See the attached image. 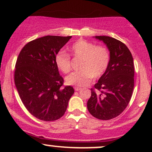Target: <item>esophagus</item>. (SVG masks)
I'll use <instances>...</instances> for the list:
<instances>
[{
  "mask_svg": "<svg viewBox=\"0 0 152 152\" xmlns=\"http://www.w3.org/2000/svg\"><path fill=\"white\" fill-rule=\"evenodd\" d=\"M81 89V88H80V87H75L74 88V90L76 91H80Z\"/></svg>",
  "mask_w": 152,
  "mask_h": 152,
  "instance_id": "obj_1",
  "label": "esophagus"
}]
</instances>
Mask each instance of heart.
Listing matches in <instances>:
<instances>
[{
	"label": "heart",
	"instance_id": "obj_1",
	"mask_svg": "<svg viewBox=\"0 0 152 152\" xmlns=\"http://www.w3.org/2000/svg\"><path fill=\"white\" fill-rule=\"evenodd\" d=\"M71 55L76 59H81L78 69L80 71L71 73L66 77L67 84L76 87L88 85L93 77L99 78L107 71L111 61L109 50L104 46L79 39L69 48ZM57 68L64 74L71 70V57L64 52H59L55 56Z\"/></svg>",
	"mask_w": 152,
	"mask_h": 152
}]
</instances>
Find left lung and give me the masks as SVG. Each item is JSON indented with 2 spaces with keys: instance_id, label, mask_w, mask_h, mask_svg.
<instances>
[{
  "instance_id": "1",
  "label": "left lung",
  "mask_w": 152,
  "mask_h": 152,
  "mask_svg": "<svg viewBox=\"0 0 152 152\" xmlns=\"http://www.w3.org/2000/svg\"><path fill=\"white\" fill-rule=\"evenodd\" d=\"M104 41L111 54L107 71L91 88L87 108L92 116L109 120L124 111L132 98L134 86V59L129 49L121 41L105 36H96Z\"/></svg>"
}]
</instances>
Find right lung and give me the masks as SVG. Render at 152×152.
<instances>
[{"instance_id":"right-lung-1","label":"right lung","mask_w":152,"mask_h":152,"mask_svg":"<svg viewBox=\"0 0 152 152\" xmlns=\"http://www.w3.org/2000/svg\"><path fill=\"white\" fill-rule=\"evenodd\" d=\"M71 36H46L33 40L19 53L14 71L15 84L26 109L33 116L52 121L64 116L74 93L64 86L55 56Z\"/></svg>"}]
</instances>
